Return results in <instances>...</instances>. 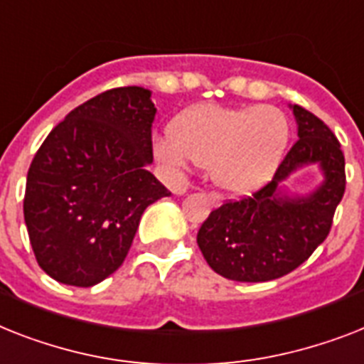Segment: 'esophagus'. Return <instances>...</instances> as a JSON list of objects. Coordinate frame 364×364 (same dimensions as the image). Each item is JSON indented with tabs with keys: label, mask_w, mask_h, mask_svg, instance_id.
I'll use <instances>...</instances> for the list:
<instances>
[{
	"label": "esophagus",
	"mask_w": 364,
	"mask_h": 364,
	"mask_svg": "<svg viewBox=\"0 0 364 364\" xmlns=\"http://www.w3.org/2000/svg\"><path fill=\"white\" fill-rule=\"evenodd\" d=\"M209 202H211L213 208H217V205H220V196L218 194H209Z\"/></svg>",
	"instance_id": "obj_1"
}]
</instances>
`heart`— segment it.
Listing matches in <instances>:
<instances>
[{
	"label": "heart",
	"instance_id": "obj_1",
	"mask_svg": "<svg viewBox=\"0 0 364 364\" xmlns=\"http://www.w3.org/2000/svg\"><path fill=\"white\" fill-rule=\"evenodd\" d=\"M172 136L155 141L156 159L183 170L191 161L209 166L224 191L247 194L273 177L284 159L289 123L274 106L230 108L200 105L173 119Z\"/></svg>",
	"mask_w": 364,
	"mask_h": 364
}]
</instances>
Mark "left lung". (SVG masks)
<instances>
[{
  "label": "left lung",
  "instance_id": "8db88e82",
  "mask_svg": "<svg viewBox=\"0 0 364 364\" xmlns=\"http://www.w3.org/2000/svg\"><path fill=\"white\" fill-rule=\"evenodd\" d=\"M294 147L273 181L239 202L211 211L196 243L215 273L237 282H267L299 267L329 235L333 215L346 188L344 155L329 127L297 105ZM318 166L324 181L297 195L285 181L301 167Z\"/></svg>",
  "mask_w": 364,
  "mask_h": 364
}]
</instances>
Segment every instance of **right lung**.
I'll return each instance as SVG.
<instances>
[{"label":"right lung","mask_w":364,"mask_h":364,"mask_svg":"<svg viewBox=\"0 0 364 364\" xmlns=\"http://www.w3.org/2000/svg\"><path fill=\"white\" fill-rule=\"evenodd\" d=\"M151 91L129 85L70 112L38 147L23 220L44 273L90 288L119 269L147 205L170 196L153 162Z\"/></svg>","instance_id":"add662e5"}]
</instances>
